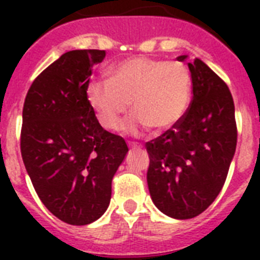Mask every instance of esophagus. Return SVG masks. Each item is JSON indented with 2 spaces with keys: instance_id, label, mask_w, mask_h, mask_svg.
<instances>
[{
  "instance_id": "obj_1",
  "label": "esophagus",
  "mask_w": 260,
  "mask_h": 260,
  "mask_svg": "<svg viewBox=\"0 0 260 260\" xmlns=\"http://www.w3.org/2000/svg\"><path fill=\"white\" fill-rule=\"evenodd\" d=\"M132 151H134V152H136V151H138V148H132ZM131 155H132V152H131ZM132 162H134V159H132ZM132 162H131V163H132Z\"/></svg>"
}]
</instances>
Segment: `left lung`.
<instances>
[{"label": "left lung", "mask_w": 260, "mask_h": 260, "mask_svg": "<svg viewBox=\"0 0 260 260\" xmlns=\"http://www.w3.org/2000/svg\"><path fill=\"white\" fill-rule=\"evenodd\" d=\"M105 51L63 54L35 79L22 108V162L40 201L70 225H87L109 206L112 179L128 147L100 125L87 100Z\"/></svg>", "instance_id": "left-lung-1"}]
</instances>
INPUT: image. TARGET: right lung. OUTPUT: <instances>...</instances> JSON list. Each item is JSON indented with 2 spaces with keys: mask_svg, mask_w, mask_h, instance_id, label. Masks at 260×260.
Segmentation results:
<instances>
[{
  "mask_svg": "<svg viewBox=\"0 0 260 260\" xmlns=\"http://www.w3.org/2000/svg\"><path fill=\"white\" fill-rule=\"evenodd\" d=\"M187 67L193 85L189 108L170 129L146 144L151 200L177 220L196 217L214 201L238 142L234 100L225 82L200 59Z\"/></svg>",
  "mask_w": 260,
  "mask_h": 260,
  "instance_id": "obj_1",
  "label": "right lung"
}]
</instances>
